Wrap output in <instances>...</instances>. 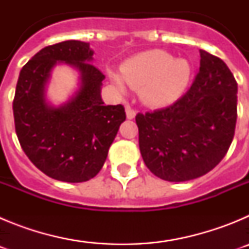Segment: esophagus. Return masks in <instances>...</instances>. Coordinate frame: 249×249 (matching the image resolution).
<instances>
[{"label": "esophagus", "mask_w": 249, "mask_h": 249, "mask_svg": "<svg viewBox=\"0 0 249 249\" xmlns=\"http://www.w3.org/2000/svg\"><path fill=\"white\" fill-rule=\"evenodd\" d=\"M126 114H127V118H128V120H133V118L136 117V111L133 108H131L129 106H127Z\"/></svg>", "instance_id": "obj_1"}]
</instances>
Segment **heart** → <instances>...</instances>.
<instances>
[{
  "label": "heart",
  "instance_id": "1",
  "mask_svg": "<svg viewBox=\"0 0 249 249\" xmlns=\"http://www.w3.org/2000/svg\"><path fill=\"white\" fill-rule=\"evenodd\" d=\"M122 77L111 73L120 89L124 82L140 89L141 100L152 107H164L181 97L191 78V66L186 59H173L163 50H151L131 57L121 67ZM125 81H123V80Z\"/></svg>",
  "mask_w": 249,
  "mask_h": 249
}]
</instances>
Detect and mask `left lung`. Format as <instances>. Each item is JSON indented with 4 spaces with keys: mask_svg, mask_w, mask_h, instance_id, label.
Listing matches in <instances>:
<instances>
[{
    "mask_svg": "<svg viewBox=\"0 0 249 249\" xmlns=\"http://www.w3.org/2000/svg\"><path fill=\"white\" fill-rule=\"evenodd\" d=\"M199 54V71L186 94L168 107L136 116L142 158L164 181H191L208 173L234 136L237 81L221 58L202 50Z\"/></svg>",
    "mask_w": 249,
    "mask_h": 249,
    "instance_id": "obj_1",
    "label": "left lung"
}]
</instances>
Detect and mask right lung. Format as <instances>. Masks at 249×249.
I'll use <instances>...</instances> for the list:
<instances>
[{
    "label": "right lung",
    "instance_id": "right-lung-1",
    "mask_svg": "<svg viewBox=\"0 0 249 249\" xmlns=\"http://www.w3.org/2000/svg\"><path fill=\"white\" fill-rule=\"evenodd\" d=\"M93 51L82 41L47 46L22 67L13 98L15 128L22 149L41 172L57 181L78 183L102 168L109 146L126 120L122 105L105 106V74L91 63ZM57 62L79 68L81 87L58 109L44 100V86Z\"/></svg>",
    "mask_w": 249,
    "mask_h": 249
}]
</instances>
